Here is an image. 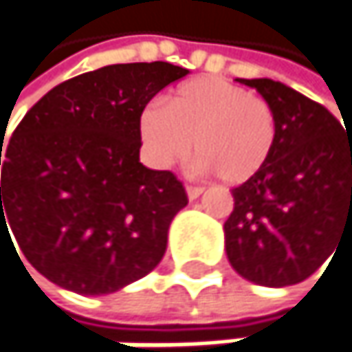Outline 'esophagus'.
<instances>
[{
    "instance_id": "34e87169",
    "label": "esophagus",
    "mask_w": 352,
    "mask_h": 352,
    "mask_svg": "<svg viewBox=\"0 0 352 352\" xmlns=\"http://www.w3.org/2000/svg\"><path fill=\"white\" fill-rule=\"evenodd\" d=\"M185 191H187V197L189 199H197L204 193V187H199V185H187Z\"/></svg>"
}]
</instances>
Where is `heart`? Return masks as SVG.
I'll return each mask as SVG.
<instances>
[{
    "label": "heart",
    "mask_w": 352,
    "mask_h": 352,
    "mask_svg": "<svg viewBox=\"0 0 352 352\" xmlns=\"http://www.w3.org/2000/svg\"><path fill=\"white\" fill-rule=\"evenodd\" d=\"M140 140L157 167L183 161L193 140L201 169L241 185L267 167L277 142V116L236 83L199 77L179 85L165 109L142 111Z\"/></svg>",
    "instance_id": "obj_1"
}]
</instances>
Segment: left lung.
Segmentation results:
<instances>
[{
  "label": "left lung",
  "instance_id": "8db88e82",
  "mask_svg": "<svg viewBox=\"0 0 352 352\" xmlns=\"http://www.w3.org/2000/svg\"><path fill=\"white\" fill-rule=\"evenodd\" d=\"M236 81L273 107L277 142L267 167L232 189L226 254L256 285H296L352 230V134L326 107L279 81Z\"/></svg>",
  "mask_w": 352,
  "mask_h": 352
}]
</instances>
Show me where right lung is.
Wrapping results in <instances>:
<instances>
[{
	"label": "right lung",
	"instance_id": "obj_1",
	"mask_svg": "<svg viewBox=\"0 0 352 352\" xmlns=\"http://www.w3.org/2000/svg\"><path fill=\"white\" fill-rule=\"evenodd\" d=\"M187 73L163 60L107 65L36 102L0 146V241H12L10 226L40 275L81 296L151 273L187 193L171 171L140 163V116Z\"/></svg>",
	"mask_w": 352,
	"mask_h": 352
}]
</instances>
